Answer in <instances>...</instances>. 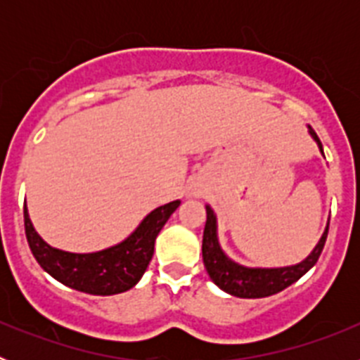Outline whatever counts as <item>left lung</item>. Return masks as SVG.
Returning a JSON list of instances; mask_svg holds the SVG:
<instances>
[{"mask_svg":"<svg viewBox=\"0 0 360 360\" xmlns=\"http://www.w3.org/2000/svg\"><path fill=\"white\" fill-rule=\"evenodd\" d=\"M308 133L316 141L319 151L323 153V144H321L317 133L311 129V126H308ZM205 211H207V221H205V229H203L202 241L203 265H205L209 278L212 279L216 287H219L224 292H227V294L234 295V297H269V295H274L278 292L285 290L287 287H290L292 283L297 281L299 278H303L308 270L316 265L321 252H323L326 236H328L330 221L326 224L323 236L317 241L314 250L304 257L303 262L295 263V265L276 266V269L245 266L236 262H232L231 257L224 252V249L219 247L216 214L211 209V205H205Z\"/></svg>","mask_w":360,"mask_h":360,"instance_id":"obj_1","label":"left lung"}]
</instances>
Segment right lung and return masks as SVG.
Returning <instances> with one entry per match:
<instances>
[{
    "label": "right lung",
    "mask_w": 360,
    "mask_h": 360,
    "mask_svg": "<svg viewBox=\"0 0 360 360\" xmlns=\"http://www.w3.org/2000/svg\"><path fill=\"white\" fill-rule=\"evenodd\" d=\"M178 205L180 200L160 205L126 240L97 252H68L46 243L32 225L27 203L23 209L25 234L41 269L53 279L84 294L113 295L129 290L141 281L151 262L158 232Z\"/></svg>",
    "instance_id": "add662e5"
}]
</instances>
